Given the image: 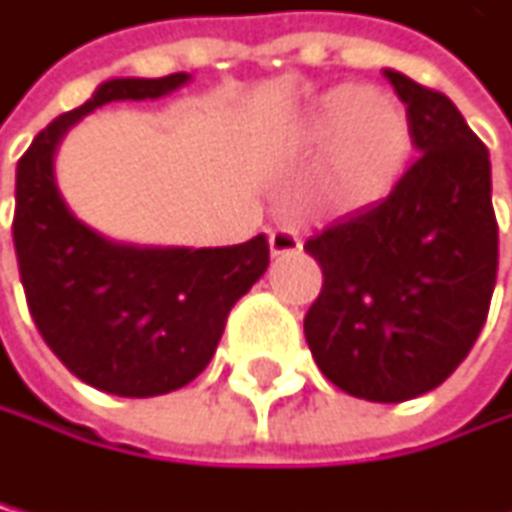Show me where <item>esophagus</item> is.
Masks as SVG:
<instances>
[{"label":"esophagus","mask_w":512,"mask_h":512,"mask_svg":"<svg viewBox=\"0 0 512 512\" xmlns=\"http://www.w3.org/2000/svg\"><path fill=\"white\" fill-rule=\"evenodd\" d=\"M300 234L294 231L291 224H278V227H272L269 231V250H272V256H285V253H297L300 250Z\"/></svg>","instance_id":"esophagus-1"}]
</instances>
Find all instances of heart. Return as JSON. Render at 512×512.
<instances>
[{
  "label": "heart",
  "instance_id": "heart-1",
  "mask_svg": "<svg viewBox=\"0 0 512 512\" xmlns=\"http://www.w3.org/2000/svg\"><path fill=\"white\" fill-rule=\"evenodd\" d=\"M307 135L326 148L323 180L332 199L367 205L386 196L412 154V129L389 97L361 85L329 91L310 113Z\"/></svg>",
  "mask_w": 512,
  "mask_h": 512
}]
</instances>
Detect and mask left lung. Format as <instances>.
Instances as JSON below:
<instances>
[{
  "label": "left lung",
  "instance_id": "1",
  "mask_svg": "<svg viewBox=\"0 0 512 512\" xmlns=\"http://www.w3.org/2000/svg\"><path fill=\"white\" fill-rule=\"evenodd\" d=\"M418 158L380 202L313 234L323 291L304 335L323 377L367 402L440 386L472 351L497 281L488 148L446 94L386 69Z\"/></svg>",
  "mask_w": 512,
  "mask_h": 512
}]
</instances>
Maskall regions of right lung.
Listing matches in <instances>:
<instances>
[{"label": "right lung", "instance_id": "obj_1", "mask_svg": "<svg viewBox=\"0 0 512 512\" xmlns=\"http://www.w3.org/2000/svg\"><path fill=\"white\" fill-rule=\"evenodd\" d=\"M186 81V72L107 81L37 132L15 173L12 237L27 310L56 358L110 396L148 399L196 380L227 313L269 269L266 234L215 250L126 246L81 224L59 196L53 154L69 126L113 100L161 97Z\"/></svg>", "mask_w": 512, "mask_h": 512}]
</instances>
